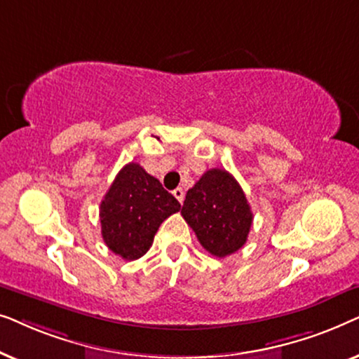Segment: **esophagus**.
Instances as JSON below:
<instances>
[{
    "label": "esophagus",
    "instance_id": "esophagus-1",
    "mask_svg": "<svg viewBox=\"0 0 359 359\" xmlns=\"http://www.w3.org/2000/svg\"><path fill=\"white\" fill-rule=\"evenodd\" d=\"M173 196L176 199H178V203L181 204L184 201V191H183V188H176L175 191H173Z\"/></svg>",
    "mask_w": 359,
    "mask_h": 359
}]
</instances>
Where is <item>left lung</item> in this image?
Here are the masks:
<instances>
[{"instance_id": "1", "label": "left lung", "mask_w": 359, "mask_h": 359, "mask_svg": "<svg viewBox=\"0 0 359 359\" xmlns=\"http://www.w3.org/2000/svg\"><path fill=\"white\" fill-rule=\"evenodd\" d=\"M181 214L199 243L219 258L238 252L247 243L253 222L242 186L220 168L205 171L186 193Z\"/></svg>"}]
</instances>
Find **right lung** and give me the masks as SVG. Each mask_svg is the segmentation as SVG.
<instances>
[{
    "label": "right lung",
    "instance_id": "add662e5",
    "mask_svg": "<svg viewBox=\"0 0 359 359\" xmlns=\"http://www.w3.org/2000/svg\"><path fill=\"white\" fill-rule=\"evenodd\" d=\"M173 194L139 163H127L100 205L101 235L107 248L124 259H137L149 252L160 224L178 212Z\"/></svg>",
    "mask_w": 359,
    "mask_h": 359
}]
</instances>
